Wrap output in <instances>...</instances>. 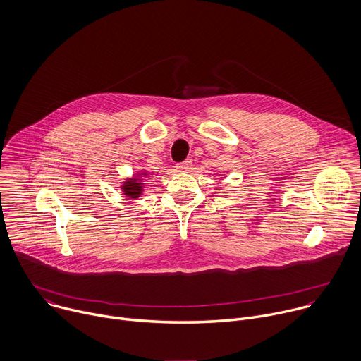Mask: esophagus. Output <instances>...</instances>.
Wrapping results in <instances>:
<instances>
[{
	"mask_svg": "<svg viewBox=\"0 0 361 361\" xmlns=\"http://www.w3.org/2000/svg\"><path fill=\"white\" fill-rule=\"evenodd\" d=\"M191 164H192V161L191 159H185V161H183V162H180V164H177V170L178 171H187L190 167H191Z\"/></svg>",
	"mask_w": 361,
	"mask_h": 361,
	"instance_id": "esophagus-1",
	"label": "esophagus"
}]
</instances>
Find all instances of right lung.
<instances>
[{
  "instance_id": "1",
  "label": "right lung",
  "mask_w": 361,
  "mask_h": 361,
  "mask_svg": "<svg viewBox=\"0 0 361 361\" xmlns=\"http://www.w3.org/2000/svg\"><path fill=\"white\" fill-rule=\"evenodd\" d=\"M148 173H138L135 174L133 178H126V181L122 183L121 188H122V192L126 195V197L129 199H138L140 195L142 194V190H144V183L141 181V177L147 176Z\"/></svg>"
}]
</instances>
